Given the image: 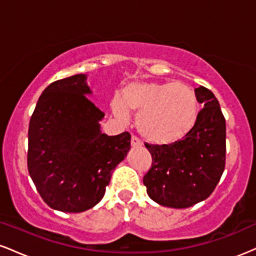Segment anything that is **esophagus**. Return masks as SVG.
<instances>
[{
    "instance_id": "1",
    "label": "esophagus",
    "mask_w": 256,
    "mask_h": 256,
    "mask_svg": "<svg viewBox=\"0 0 256 256\" xmlns=\"http://www.w3.org/2000/svg\"><path fill=\"white\" fill-rule=\"evenodd\" d=\"M142 140H140L137 136H132L131 137V146H142Z\"/></svg>"
}]
</instances>
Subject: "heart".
Instances as JSON below:
<instances>
[{
  "mask_svg": "<svg viewBox=\"0 0 256 256\" xmlns=\"http://www.w3.org/2000/svg\"><path fill=\"white\" fill-rule=\"evenodd\" d=\"M114 114L128 120L137 113V128L156 144H171L184 138L198 122L200 104L196 94L182 83L132 82L112 104Z\"/></svg>",
  "mask_w": 256,
  "mask_h": 256,
  "instance_id": "b5f03b06",
  "label": "heart"
}]
</instances>
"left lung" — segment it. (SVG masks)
Instances as JSON below:
<instances>
[{
  "mask_svg": "<svg viewBox=\"0 0 256 256\" xmlns=\"http://www.w3.org/2000/svg\"><path fill=\"white\" fill-rule=\"evenodd\" d=\"M204 108L192 130L172 144H149L152 167L143 177L149 198L171 208L204 201L222 178L226 160V122L218 100L207 88L195 89Z\"/></svg>",
  "mask_w": 256,
  "mask_h": 256,
  "instance_id": "left-lung-1",
  "label": "left lung"
}]
</instances>
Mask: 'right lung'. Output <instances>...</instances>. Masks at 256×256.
I'll return each mask as SVG.
<instances>
[{
  "label": "right lung",
  "instance_id": "1",
  "mask_svg": "<svg viewBox=\"0 0 256 256\" xmlns=\"http://www.w3.org/2000/svg\"><path fill=\"white\" fill-rule=\"evenodd\" d=\"M85 80V74H76L48 85L28 125L30 177L49 207L67 213L84 212L101 201L131 144L128 132L102 134L104 113L88 98Z\"/></svg>",
  "mask_w": 256,
  "mask_h": 256
}]
</instances>
